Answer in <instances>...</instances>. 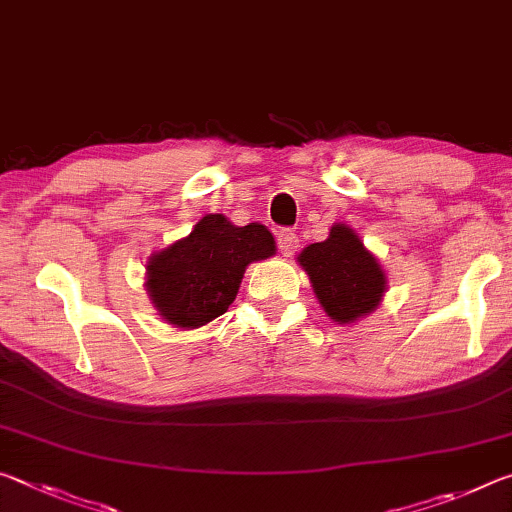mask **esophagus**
Returning <instances> with one entry per match:
<instances>
[{"instance_id": "1", "label": "esophagus", "mask_w": 512, "mask_h": 512, "mask_svg": "<svg viewBox=\"0 0 512 512\" xmlns=\"http://www.w3.org/2000/svg\"><path fill=\"white\" fill-rule=\"evenodd\" d=\"M277 248H280L282 257H293L298 250V237L293 230H282L280 237H277Z\"/></svg>"}]
</instances>
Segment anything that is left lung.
Returning a JSON list of instances; mask_svg holds the SVG:
<instances>
[{
	"label": "left lung",
	"mask_w": 512,
	"mask_h": 512,
	"mask_svg": "<svg viewBox=\"0 0 512 512\" xmlns=\"http://www.w3.org/2000/svg\"><path fill=\"white\" fill-rule=\"evenodd\" d=\"M325 314L352 325L372 314L388 289L386 271L350 225L334 223L329 237L298 255Z\"/></svg>",
	"instance_id": "left-lung-1"
}]
</instances>
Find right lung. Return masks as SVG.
<instances>
[{
	"mask_svg": "<svg viewBox=\"0 0 512 512\" xmlns=\"http://www.w3.org/2000/svg\"><path fill=\"white\" fill-rule=\"evenodd\" d=\"M275 250L266 225H235L223 214H205L187 237L149 257L144 287L164 323L196 329L225 314L248 264Z\"/></svg>",
	"mask_w": 512,
	"mask_h": 512,
	"instance_id": "right-lung-1",
	"label": "right lung"
}]
</instances>
